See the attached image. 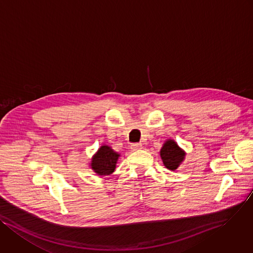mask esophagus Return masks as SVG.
<instances>
[{
	"mask_svg": "<svg viewBox=\"0 0 253 253\" xmlns=\"http://www.w3.org/2000/svg\"><path fill=\"white\" fill-rule=\"evenodd\" d=\"M130 148H131L132 150H139V149L142 148V145H141L140 143H132V144L130 145Z\"/></svg>",
	"mask_w": 253,
	"mask_h": 253,
	"instance_id": "obj_1",
	"label": "esophagus"
}]
</instances>
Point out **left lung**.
<instances>
[{"instance_id":"left-lung-1","label":"left lung","mask_w":253,"mask_h":253,"mask_svg":"<svg viewBox=\"0 0 253 253\" xmlns=\"http://www.w3.org/2000/svg\"><path fill=\"white\" fill-rule=\"evenodd\" d=\"M185 155V151L175 142L174 139L171 138L167 139L160 150V156L164 166L172 171H174L183 163Z\"/></svg>"}]
</instances>
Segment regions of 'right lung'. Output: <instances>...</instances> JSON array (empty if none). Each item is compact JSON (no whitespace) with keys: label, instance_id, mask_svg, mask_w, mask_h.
<instances>
[{"label":"right lung","instance_id":"right-lung-1","mask_svg":"<svg viewBox=\"0 0 253 253\" xmlns=\"http://www.w3.org/2000/svg\"><path fill=\"white\" fill-rule=\"evenodd\" d=\"M121 154L115 151L110 145L103 144L91 157L89 168L99 176H107L112 174L119 161Z\"/></svg>","mask_w":253,"mask_h":253}]
</instances>
